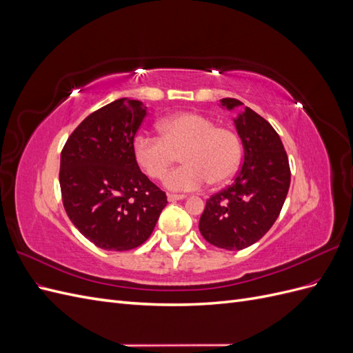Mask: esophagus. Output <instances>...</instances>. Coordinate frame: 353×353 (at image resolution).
Wrapping results in <instances>:
<instances>
[{
	"instance_id": "obj_1",
	"label": "esophagus",
	"mask_w": 353,
	"mask_h": 353,
	"mask_svg": "<svg viewBox=\"0 0 353 353\" xmlns=\"http://www.w3.org/2000/svg\"><path fill=\"white\" fill-rule=\"evenodd\" d=\"M184 199H187V196L185 194H168V200L169 201H179V200H184Z\"/></svg>"
}]
</instances>
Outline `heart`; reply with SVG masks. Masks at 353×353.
<instances>
[{"mask_svg":"<svg viewBox=\"0 0 353 353\" xmlns=\"http://www.w3.org/2000/svg\"><path fill=\"white\" fill-rule=\"evenodd\" d=\"M160 137L138 134L132 141V153L144 172L163 178L178 156L183 166L165 178L166 188L172 191H194L208 181L223 184L239 168L241 145L239 137L228 128L216 126L210 117L183 112L165 117L159 123Z\"/></svg>","mask_w":353,"mask_h":353,"instance_id":"b5f03b06","label":"heart"}]
</instances>
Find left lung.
Segmentation results:
<instances>
[{
  "label": "left lung",
  "instance_id": "left-lung-1",
  "mask_svg": "<svg viewBox=\"0 0 353 353\" xmlns=\"http://www.w3.org/2000/svg\"><path fill=\"white\" fill-rule=\"evenodd\" d=\"M227 110L243 108L222 99ZM244 159L234 183L213 194L199 230L205 240L225 250H243L261 240L279 218L290 187V166L280 135L262 116L244 108L234 117Z\"/></svg>",
  "mask_w": 353,
  "mask_h": 353
}]
</instances>
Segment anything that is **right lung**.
Listing matches in <instances>:
<instances>
[{
  "label": "right lung",
  "instance_id": "add662e5",
  "mask_svg": "<svg viewBox=\"0 0 353 353\" xmlns=\"http://www.w3.org/2000/svg\"><path fill=\"white\" fill-rule=\"evenodd\" d=\"M145 114L141 101L114 100L85 117L61 150L63 206L82 236L104 250L141 245L168 203L132 153Z\"/></svg>",
  "mask_w": 353,
  "mask_h": 353
}]
</instances>
